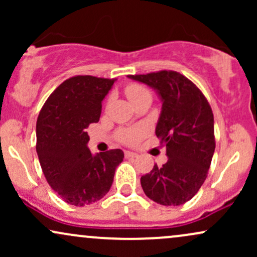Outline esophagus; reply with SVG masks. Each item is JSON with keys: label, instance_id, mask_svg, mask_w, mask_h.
I'll return each mask as SVG.
<instances>
[{"label": "esophagus", "instance_id": "1", "mask_svg": "<svg viewBox=\"0 0 257 257\" xmlns=\"http://www.w3.org/2000/svg\"><path fill=\"white\" fill-rule=\"evenodd\" d=\"M124 156H125V158H135V157H138V153H135L133 151H125Z\"/></svg>", "mask_w": 257, "mask_h": 257}]
</instances>
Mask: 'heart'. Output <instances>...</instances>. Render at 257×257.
Listing matches in <instances>:
<instances>
[{"label":"heart","instance_id":"obj_1","mask_svg":"<svg viewBox=\"0 0 257 257\" xmlns=\"http://www.w3.org/2000/svg\"><path fill=\"white\" fill-rule=\"evenodd\" d=\"M124 93L126 98L131 100L133 105L143 98H151V91H150L149 88L139 83H131L126 85ZM146 133H147L146 126L140 124V125L131 126V128L120 129V131L117 133V137H118V139L122 141V143L133 145V144L138 143V141L140 140Z\"/></svg>","mask_w":257,"mask_h":257}]
</instances>
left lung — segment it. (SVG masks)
<instances>
[{
  "label": "left lung",
  "mask_w": 257,
  "mask_h": 257,
  "mask_svg": "<svg viewBox=\"0 0 257 257\" xmlns=\"http://www.w3.org/2000/svg\"><path fill=\"white\" fill-rule=\"evenodd\" d=\"M157 90L162 100L156 135L166 146L168 162L141 176L150 199L166 206L181 205L199 191L215 151L214 114L200 89L176 71L131 75Z\"/></svg>",
  "instance_id": "obj_1"
}]
</instances>
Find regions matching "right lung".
I'll return each mask as SVG.
<instances>
[{
  "label": "right lung",
  "mask_w": 257,
  "mask_h": 257,
  "mask_svg": "<svg viewBox=\"0 0 257 257\" xmlns=\"http://www.w3.org/2000/svg\"><path fill=\"white\" fill-rule=\"evenodd\" d=\"M116 78L75 76L47 99L36 124V151L47 181L69 204L84 206L110 191L122 150L91 155L87 128L98 123L101 101Z\"/></svg>",
  "instance_id": "add662e5"
}]
</instances>
